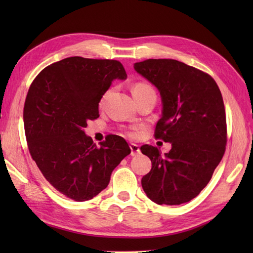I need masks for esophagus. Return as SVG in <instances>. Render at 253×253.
I'll return each mask as SVG.
<instances>
[{"label": "esophagus", "mask_w": 253, "mask_h": 253, "mask_svg": "<svg viewBox=\"0 0 253 253\" xmlns=\"http://www.w3.org/2000/svg\"><path fill=\"white\" fill-rule=\"evenodd\" d=\"M129 148L131 150V155L132 157H135V155L140 153V149H139V146L136 143H130L129 144Z\"/></svg>", "instance_id": "esophagus-1"}]
</instances>
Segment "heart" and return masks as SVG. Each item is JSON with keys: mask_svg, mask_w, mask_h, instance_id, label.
Returning a JSON list of instances; mask_svg holds the SVG:
<instances>
[{"mask_svg": "<svg viewBox=\"0 0 253 253\" xmlns=\"http://www.w3.org/2000/svg\"><path fill=\"white\" fill-rule=\"evenodd\" d=\"M131 91H132L133 98H135V99H139V98H141V96L148 95V94H155L153 88L149 84H147V83H137V84H135L132 85ZM107 94H109V91H107V92H105L103 94V96H102L101 104L103 103V101L105 100Z\"/></svg>", "mask_w": 253, "mask_h": 253, "instance_id": "b5f03b06", "label": "heart"}]
</instances>
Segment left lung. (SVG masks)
I'll return each mask as SVG.
<instances>
[{"label": "left lung", "instance_id": "1", "mask_svg": "<svg viewBox=\"0 0 253 253\" xmlns=\"http://www.w3.org/2000/svg\"><path fill=\"white\" fill-rule=\"evenodd\" d=\"M133 67L159 89L163 110L154 137L171 143L164 155L157 147L140 148L152 163L141 185L153 202L178 206L201 192L225 153L223 96L209 74L179 61L149 58Z\"/></svg>", "mask_w": 253, "mask_h": 253}]
</instances>
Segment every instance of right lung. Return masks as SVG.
Instances as JSON below:
<instances>
[{"label":"right lung","mask_w":253,"mask_h":253,"mask_svg":"<svg viewBox=\"0 0 253 253\" xmlns=\"http://www.w3.org/2000/svg\"><path fill=\"white\" fill-rule=\"evenodd\" d=\"M116 78H127L121 62L73 56L42 69L27 93L24 126L31 158L44 178L75 201L105 189L113 169L130 153L120 136L109 135L96 147L84 131L99 117V102Z\"/></svg>","instance_id":"right-lung-1"}]
</instances>
